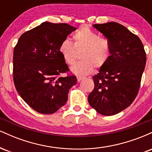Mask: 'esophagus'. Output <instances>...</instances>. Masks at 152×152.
<instances>
[{
  "label": "esophagus",
  "instance_id": "obj_1",
  "mask_svg": "<svg viewBox=\"0 0 152 152\" xmlns=\"http://www.w3.org/2000/svg\"><path fill=\"white\" fill-rule=\"evenodd\" d=\"M85 77H83V76H77V81L79 82L81 81L82 79H83Z\"/></svg>",
  "mask_w": 152,
  "mask_h": 152
}]
</instances>
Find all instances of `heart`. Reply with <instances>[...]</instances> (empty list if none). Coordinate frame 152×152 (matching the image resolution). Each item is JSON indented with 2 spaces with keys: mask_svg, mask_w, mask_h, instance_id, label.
I'll list each match as a JSON object with an SVG mask.
<instances>
[{
  "mask_svg": "<svg viewBox=\"0 0 152 152\" xmlns=\"http://www.w3.org/2000/svg\"><path fill=\"white\" fill-rule=\"evenodd\" d=\"M74 43L69 40L62 41L59 53L69 65H72L77 57V51L83 50L81 61L75 64L71 71L75 74L86 75L91 73L94 68L100 69L107 63L111 56V48L107 38H102L87 27L80 28L73 35Z\"/></svg>",
  "mask_w": 152,
  "mask_h": 152,
  "instance_id": "heart-1",
  "label": "heart"
}]
</instances>
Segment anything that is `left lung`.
Returning <instances> with one entry per match:
<instances>
[{
  "instance_id": "obj_1",
  "label": "left lung",
  "mask_w": 152,
  "mask_h": 152,
  "mask_svg": "<svg viewBox=\"0 0 152 152\" xmlns=\"http://www.w3.org/2000/svg\"><path fill=\"white\" fill-rule=\"evenodd\" d=\"M109 41L111 56L93 77L94 88L88 101L104 116L115 115L129 107L137 97L146 56L140 38L115 22L93 26Z\"/></svg>"
}]
</instances>
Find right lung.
<instances>
[{
	"label": "right lung",
	"instance_id": "1",
	"mask_svg": "<svg viewBox=\"0 0 152 152\" xmlns=\"http://www.w3.org/2000/svg\"><path fill=\"white\" fill-rule=\"evenodd\" d=\"M76 30L67 23L43 22L19 38L13 50V81L20 97L43 114L56 112L66 104L69 89L76 84L59 53V46Z\"/></svg>",
	"mask_w": 152,
	"mask_h": 152
}]
</instances>
